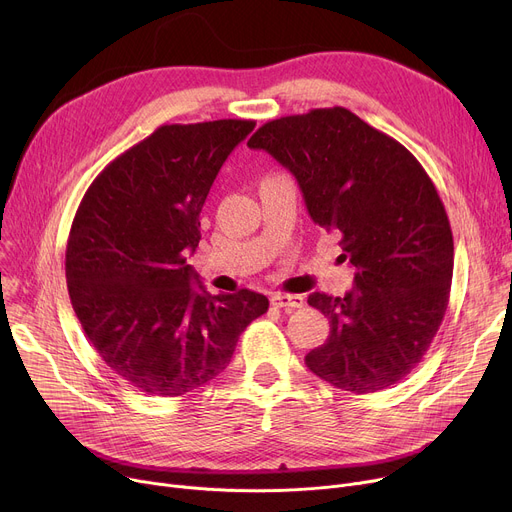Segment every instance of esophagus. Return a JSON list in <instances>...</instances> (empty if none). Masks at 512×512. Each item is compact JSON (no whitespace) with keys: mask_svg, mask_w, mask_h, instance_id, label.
I'll return each instance as SVG.
<instances>
[{"mask_svg":"<svg viewBox=\"0 0 512 512\" xmlns=\"http://www.w3.org/2000/svg\"><path fill=\"white\" fill-rule=\"evenodd\" d=\"M271 304L276 309H300V306H304V298L300 294H274Z\"/></svg>","mask_w":512,"mask_h":512,"instance_id":"obj_1","label":"esophagus"}]
</instances>
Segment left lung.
Masks as SVG:
<instances>
[{
  "mask_svg": "<svg viewBox=\"0 0 512 512\" xmlns=\"http://www.w3.org/2000/svg\"><path fill=\"white\" fill-rule=\"evenodd\" d=\"M296 177L315 224L356 267L346 296L313 292L329 337L304 362L337 389L374 393L422 360L447 313L453 232L416 156L344 107L261 125L247 142Z\"/></svg>",
  "mask_w": 512,
  "mask_h": 512,
  "instance_id": "left-lung-1",
  "label": "left lung"
}]
</instances>
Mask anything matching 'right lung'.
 <instances>
[{"instance_id":"add662e5","label":"right lung","mask_w":512,"mask_h":512,"mask_svg":"<svg viewBox=\"0 0 512 512\" xmlns=\"http://www.w3.org/2000/svg\"><path fill=\"white\" fill-rule=\"evenodd\" d=\"M255 121L162 125L88 187L65 249L76 317L98 356L148 395L179 397L228 366L269 300L247 288L212 296L187 257L228 154Z\"/></svg>"}]
</instances>
